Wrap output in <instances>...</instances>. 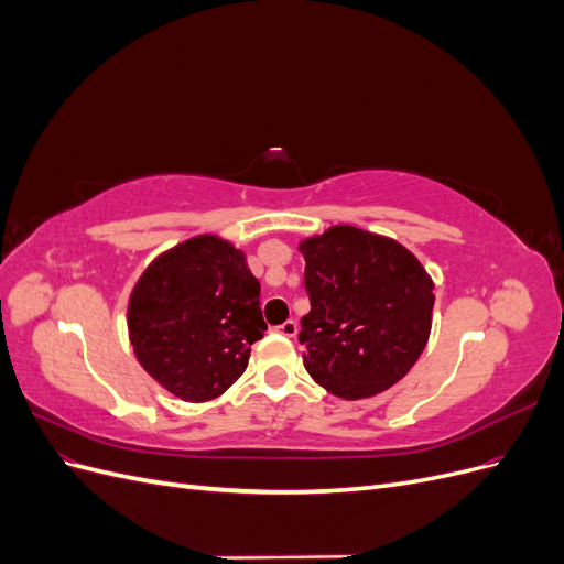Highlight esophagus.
Here are the masks:
<instances>
[{
    "label": "esophagus",
    "instance_id": "1",
    "mask_svg": "<svg viewBox=\"0 0 564 564\" xmlns=\"http://www.w3.org/2000/svg\"><path fill=\"white\" fill-rule=\"evenodd\" d=\"M275 332L286 338H294L299 334V324H296V319H286L280 324V327H275Z\"/></svg>",
    "mask_w": 564,
    "mask_h": 564
}]
</instances>
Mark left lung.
I'll return each mask as SVG.
<instances>
[{
    "label": "left lung",
    "mask_w": 564,
    "mask_h": 564,
    "mask_svg": "<svg viewBox=\"0 0 564 564\" xmlns=\"http://www.w3.org/2000/svg\"><path fill=\"white\" fill-rule=\"evenodd\" d=\"M311 313L301 319L303 365L332 395L373 398L412 369L431 336L433 280L383 235L332 226L299 245Z\"/></svg>",
    "instance_id": "8db88e82"
}]
</instances>
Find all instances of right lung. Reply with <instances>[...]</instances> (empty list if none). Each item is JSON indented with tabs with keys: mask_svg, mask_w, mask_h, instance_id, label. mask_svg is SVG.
I'll use <instances>...</instances> for the list:
<instances>
[{
	"mask_svg": "<svg viewBox=\"0 0 564 564\" xmlns=\"http://www.w3.org/2000/svg\"><path fill=\"white\" fill-rule=\"evenodd\" d=\"M127 327L135 360L152 379L185 402H207L242 377L251 344L268 329L261 284L242 249L197 235L143 270Z\"/></svg>",
	"mask_w": 564,
	"mask_h": 564,
	"instance_id": "1",
	"label": "right lung"
}]
</instances>
